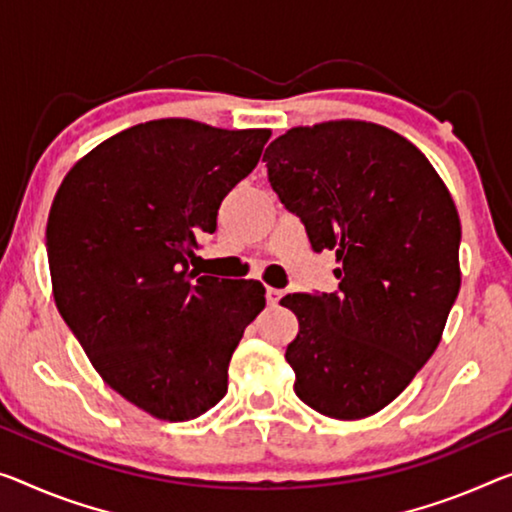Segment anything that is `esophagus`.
<instances>
[{
	"mask_svg": "<svg viewBox=\"0 0 512 512\" xmlns=\"http://www.w3.org/2000/svg\"><path fill=\"white\" fill-rule=\"evenodd\" d=\"M281 297H283V293H281V290H277V288H267L265 290V300H267V304H270V306H277Z\"/></svg>",
	"mask_w": 512,
	"mask_h": 512,
	"instance_id": "1",
	"label": "esophagus"
}]
</instances>
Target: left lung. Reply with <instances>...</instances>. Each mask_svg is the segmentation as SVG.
<instances>
[{
    "mask_svg": "<svg viewBox=\"0 0 512 512\" xmlns=\"http://www.w3.org/2000/svg\"><path fill=\"white\" fill-rule=\"evenodd\" d=\"M263 162L311 249L338 263V293L281 300L300 322L286 348L295 393L332 419H366L442 341L460 290L458 208L428 157L371 121L297 125Z\"/></svg>",
    "mask_w": 512,
    "mask_h": 512,
    "instance_id": "obj_1",
    "label": "left lung"
}]
</instances>
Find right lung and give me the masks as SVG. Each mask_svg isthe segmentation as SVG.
<instances>
[{"mask_svg":"<svg viewBox=\"0 0 512 512\" xmlns=\"http://www.w3.org/2000/svg\"><path fill=\"white\" fill-rule=\"evenodd\" d=\"M270 135L139 123L80 157L54 194L47 261L61 318L102 380L160 421H192L226 396L233 352L265 306L258 281L199 277L190 261Z\"/></svg>","mask_w":512,"mask_h":512,"instance_id":"1","label":"right lung"}]
</instances>
